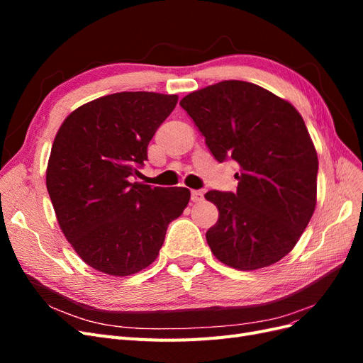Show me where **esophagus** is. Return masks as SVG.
Here are the masks:
<instances>
[{"mask_svg":"<svg viewBox=\"0 0 363 363\" xmlns=\"http://www.w3.org/2000/svg\"><path fill=\"white\" fill-rule=\"evenodd\" d=\"M203 199H204V194L201 191H192L191 192V200L194 203H200V201H203Z\"/></svg>","mask_w":363,"mask_h":363,"instance_id":"1","label":"esophagus"}]
</instances>
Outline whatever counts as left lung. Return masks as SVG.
I'll use <instances>...</instances> for the list:
<instances>
[{
    "label": "left lung",
    "instance_id": "obj_1",
    "mask_svg": "<svg viewBox=\"0 0 363 363\" xmlns=\"http://www.w3.org/2000/svg\"><path fill=\"white\" fill-rule=\"evenodd\" d=\"M218 162L239 163L236 192L208 191L218 221L206 239L225 265L252 271L279 262L298 242L316 206L318 157L296 108L263 87L225 80L186 95Z\"/></svg>",
    "mask_w": 363,
    "mask_h": 363
}]
</instances>
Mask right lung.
Returning a JSON list of instances; mask_svg holds the SVG:
<instances>
[{"mask_svg": "<svg viewBox=\"0 0 363 363\" xmlns=\"http://www.w3.org/2000/svg\"><path fill=\"white\" fill-rule=\"evenodd\" d=\"M177 100L156 92L106 95L77 108L57 131L47 189L65 238L96 271L131 276L150 267L169 223L189 203L186 188L131 183Z\"/></svg>", "mask_w": 363, "mask_h": 363, "instance_id": "right-lung-1", "label": "right lung"}]
</instances>
